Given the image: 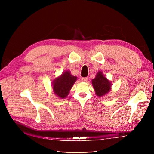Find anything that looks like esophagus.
Here are the masks:
<instances>
[{"instance_id":"1","label":"esophagus","mask_w":154,"mask_h":154,"mask_svg":"<svg viewBox=\"0 0 154 154\" xmlns=\"http://www.w3.org/2000/svg\"><path fill=\"white\" fill-rule=\"evenodd\" d=\"M81 80H82V82H87V80H88V78H82L81 79Z\"/></svg>"}]
</instances>
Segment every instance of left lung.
<instances>
[{"label":"left lung","mask_w":154,"mask_h":154,"mask_svg":"<svg viewBox=\"0 0 154 154\" xmlns=\"http://www.w3.org/2000/svg\"><path fill=\"white\" fill-rule=\"evenodd\" d=\"M92 84L96 96L99 97L105 96L111 91V82L100 71L97 72L96 77L92 80Z\"/></svg>","instance_id":"left-lung-1"}]
</instances>
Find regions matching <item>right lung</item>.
Listing matches in <instances>:
<instances>
[{
    "instance_id": "add662e5",
    "label": "right lung",
    "mask_w": 154,
    "mask_h": 154,
    "mask_svg": "<svg viewBox=\"0 0 154 154\" xmlns=\"http://www.w3.org/2000/svg\"><path fill=\"white\" fill-rule=\"evenodd\" d=\"M77 77L71 75V71H64L60 76L55 78L52 82L54 94L60 99H64L68 96Z\"/></svg>"
}]
</instances>
